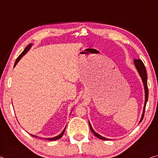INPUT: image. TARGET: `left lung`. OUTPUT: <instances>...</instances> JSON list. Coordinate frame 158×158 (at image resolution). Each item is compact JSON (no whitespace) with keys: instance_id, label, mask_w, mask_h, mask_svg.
I'll list each match as a JSON object with an SVG mask.
<instances>
[{"instance_id":"1","label":"left lung","mask_w":158,"mask_h":158,"mask_svg":"<svg viewBox=\"0 0 158 158\" xmlns=\"http://www.w3.org/2000/svg\"><path fill=\"white\" fill-rule=\"evenodd\" d=\"M134 64H135V67L137 69V71L139 74L140 77H141V79H142L143 83V86H144V89H145V103H144V107H143V114H142V116H141V118L140 120V123L142 121V120L144 117V113H145V106H146V103L148 102V77H147V72H146V69H145V65L143 64V62H142L141 60H134ZM89 126H90V129L92 133L94 134V135L96 137H97L98 138H99L101 140H109L108 138L103 137V136L100 135L99 134L96 133V131H94V130L93 129L92 127H91V125L90 123V122L89 121Z\"/></svg>"}]
</instances>
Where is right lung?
<instances>
[{
    "label": "right lung",
    "mask_w": 158,
    "mask_h": 158,
    "mask_svg": "<svg viewBox=\"0 0 158 158\" xmlns=\"http://www.w3.org/2000/svg\"><path fill=\"white\" fill-rule=\"evenodd\" d=\"M32 44H28V45L26 47V48H25V49H24V50H23V52L22 53L20 54V55L18 56V57L17 58V60H16V61H15V64H14V67H15L16 66V64H18V62H19V61H20V60H21V58L23 57V56H24L25 54H26L28 51L30 50V48H31L32 47ZM72 113V112H71ZM71 113H70V114H71ZM65 129H66V127L64 128V130L62 131V133H61L60 135H57V136H55V137H54V138H44V139H46V140H58V139H60V138H61L62 137V135H63V134H64V131H65ZM30 135H31L32 136H33V137H36V138H38L37 137V135H32V134H30ZM44 139V138H43Z\"/></svg>",
    "instance_id": "obj_1"
}]
</instances>
